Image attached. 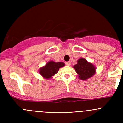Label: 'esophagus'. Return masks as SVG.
<instances>
[{
	"label": "esophagus",
	"instance_id": "esophagus-1",
	"mask_svg": "<svg viewBox=\"0 0 123 123\" xmlns=\"http://www.w3.org/2000/svg\"><path fill=\"white\" fill-rule=\"evenodd\" d=\"M65 64L68 66H70V64H71V62L70 61H67L65 62Z\"/></svg>",
	"mask_w": 123,
	"mask_h": 123
}]
</instances>
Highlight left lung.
<instances>
[{
    "label": "left lung",
    "mask_w": 123,
    "mask_h": 123,
    "mask_svg": "<svg viewBox=\"0 0 123 123\" xmlns=\"http://www.w3.org/2000/svg\"><path fill=\"white\" fill-rule=\"evenodd\" d=\"M73 68L78 73L81 80L88 79L95 73V68L92 63H89L84 58H80L77 61V63Z\"/></svg>",
    "instance_id": "obj_1"
}]
</instances>
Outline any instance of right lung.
<instances>
[{"mask_svg":"<svg viewBox=\"0 0 123 123\" xmlns=\"http://www.w3.org/2000/svg\"><path fill=\"white\" fill-rule=\"evenodd\" d=\"M65 66V63L62 62H55L54 61L49 62L46 66L41 68L39 73L44 78L50 79L58 72L60 68Z\"/></svg>","mask_w":123,"mask_h":123,"instance_id":"1","label":"right lung"}]
</instances>
